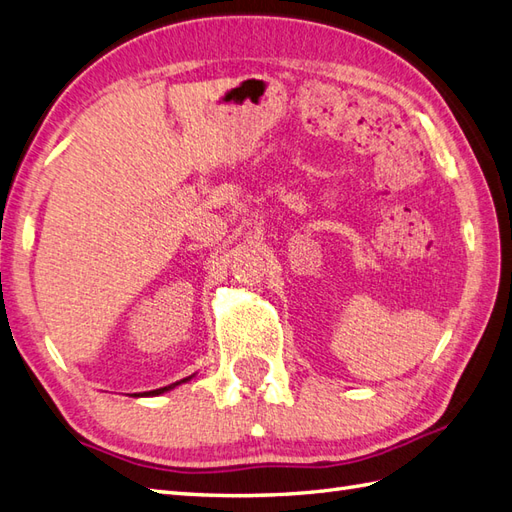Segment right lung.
Returning <instances> with one entry per match:
<instances>
[{"label":"right lung","instance_id":"1","mask_svg":"<svg viewBox=\"0 0 512 512\" xmlns=\"http://www.w3.org/2000/svg\"><path fill=\"white\" fill-rule=\"evenodd\" d=\"M189 379V377H187ZM187 379H183V382H187ZM178 384V382H176ZM176 384H172V386H176ZM172 386H165V388H159V390H150L152 392V395H161V392H165V390H170Z\"/></svg>","mask_w":512,"mask_h":512}]
</instances>
